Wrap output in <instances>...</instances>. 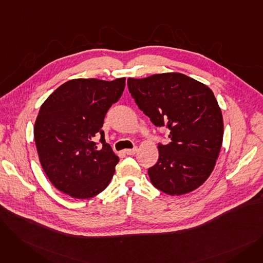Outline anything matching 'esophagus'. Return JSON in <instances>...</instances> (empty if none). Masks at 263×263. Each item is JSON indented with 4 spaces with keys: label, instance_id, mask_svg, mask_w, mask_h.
I'll return each instance as SVG.
<instances>
[{
    "label": "esophagus",
    "instance_id": "esophagus-1",
    "mask_svg": "<svg viewBox=\"0 0 263 263\" xmlns=\"http://www.w3.org/2000/svg\"><path fill=\"white\" fill-rule=\"evenodd\" d=\"M136 151H137V148L135 147L133 149H126V150H124V154L128 155V156H133V155L136 154Z\"/></svg>",
    "mask_w": 263,
    "mask_h": 263
}]
</instances>
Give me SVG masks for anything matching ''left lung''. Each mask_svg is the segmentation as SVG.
<instances>
[{
	"label": "left lung",
	"mask_w": 263,
	"mask_h": 263,
	"mask_svg": "<svg viewBox=\"0 0 263 263\" xmlns=\"http://www.w3.org/2000/svg\"><path fill=\"white\" fill-rule=\"evenodd\" d=\"M136 105L156 127H166L170 144L159 143V160L148 168L151 183L168 195L200 186L212 173L223 143L224 124L213 91L178 72L128 79Z\"/></svg>",
	"instance_id": "obj_1"
}]
</instances>
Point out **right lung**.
<instances>
[{
  "instance_id": "add662e5",
  "label": "right lung",
  "mask_w": 263,
  "mask_h": 263,
  "mask_svg": "<svg viewBox=\"0 0 263 263\" xmlns=\"http://www.w3.org/2000/svg\"><path fill=\"white\" fill-rule=\"evenodd\" d=\"M126 79L70 80L41 105L34 127L39 161L51 183L69 196L85 199L110 182L119 158L105 143V114L122 95ZM101 137L103 148L93 142Z\"/></svg>"
}]
</instances>
